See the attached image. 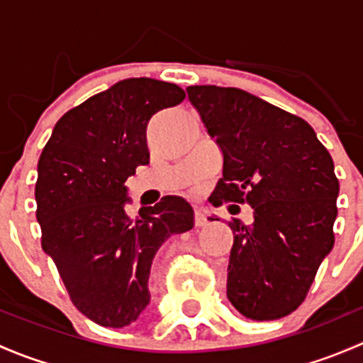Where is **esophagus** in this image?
Returning <instances> with one entry per match:
<instances>
[{
	"mask_svg": "<svg viewBox=\"0 0 363 363\" xmlns=\"http://www.w3.org/2000/svg\"><path fill=\"white\" fill-rule=\"evenodd\" d=\"M207 225V218H205V214L202 211H199L196 208L195 211V226H205Z\"/></svg>",
	"mask_w": 363,
	"mask_h": 363,
	"instance_id": "1",
	"label": "esophagus"
}]
</instances>
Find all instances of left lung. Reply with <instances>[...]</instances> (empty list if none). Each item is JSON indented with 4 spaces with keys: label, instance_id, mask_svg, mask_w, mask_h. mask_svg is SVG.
I'll return each instance as SVG.
<instances>
[{
    "label": "left lung",
    "instance_id": "left-lung-1",
    "mask_svg": "<svg viewBox=\"0 0 363 363\" xmlns=\"http://www.w3.org/2000/svg\"><path fill=\"white\" fill-rule=\"evenodd\" d=\"M223 152L212 203H250L233 232L226 295L250 320H279L303 302L334 247L339 181L330 152L300 117L237 87L189 86Z\"/></svg>",
    "mask_w": 363,
    "mask_h": 363
}]
</instances>
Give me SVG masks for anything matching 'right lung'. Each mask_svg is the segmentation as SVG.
Returning a JSON list of instances; mask_svg holds the SVG:
<instances>
[{
  "label": "right lung",
  "mask_w": 363,
  "mask_h": 363,
  "mask_svg": "<svg viewBox=\"0 0 363 363\" xmlns=\"http://www.w3.org/2000/svg\"><path fill=\"white\" fill-rule=\"evenodd\" d=\"M184 98L163 80H119L65 113L38 160L42 247L73 306L101 327L137 321L151 300L149 274L161 244L195 223L181 196H163L135 219L126 212L124 182L149 163V121Z\"/></svg>",
  "instance_id": "right-lung-1"
}]
</instances>
